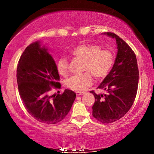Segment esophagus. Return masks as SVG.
Listing matches in <instances>:
<instances>
[{
  "mask_svg": "<svg viewBox=\"0 0 154 154\" xmlns=\"http://www.w3.org/2000/svg\"><path fill=\"white\" fill-rule=\"evenodd\" d=\"M84 94V93L83 92H81V91H77L76 92V95H83Z\"/></svg>",
  "mask_w": 154,
  "mask_h": 154,
  "instance_id": "34e87169",
  "label": "esophagus"
}]
</instances>
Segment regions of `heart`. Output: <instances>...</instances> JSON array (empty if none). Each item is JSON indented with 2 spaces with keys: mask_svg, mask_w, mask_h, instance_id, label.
Listing matches in <instances>:
<instances>
[{
  "mask_svg": "<svg viewBox=\"0 0 154 154\" xmlns=\"http://www.w3.org/2000/svg\"><path fill=\"white\" fill-rule=\"evenodd\" d=\"M73 57L82 60V75H74L68 79L65 85L76 91H83L93 82V75L95 78H103L110 72L114 62V56L109 49H101L95 44H80L70 51ZM60 75L66 77L69 73V63L65 58H60L56 63Z\"/></svg>",
  "mask_w": 154,
  "mask_h": 154,
  "instance_id": "b5f03b06",
  "label": "heart"
}]
</instances>
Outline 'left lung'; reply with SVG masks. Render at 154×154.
<instances>
[{
	"instance_id": "obj_1",
	"label": "left lung",
	"mask_w": 154,
	"mask_h": 154,
	"mask_svg": "<svg viewBox=\"0 0 154 154\" xmlns=\"http://www.w3.org/2000/svg\"><path fill=\"white\" fill-rule=\"evenodd\" d=\"M105 35L116 40L117 54L112 69L98 88L106 94L95 96L93 116L102 123H111L119 119L130 110L135 101L138 87L139 71L136 56L132 48L113 32Z\"/></svg>"
}]
</instances>
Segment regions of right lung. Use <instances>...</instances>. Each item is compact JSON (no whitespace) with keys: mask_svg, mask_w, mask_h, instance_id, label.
Wrapping results in <instances>:
<instances>
[{"mask_svg":"<svg viewBox=\"0 0 154 154\" xmlns=\"http://www.w3.org/2000/svg\"><path fill=\"white\" fill-rule=\"evenodd\" d=\"M19 95L26 111L40 122H60L69 112L76 94L66 89L61 94L51 95L54 87L61 88L55 61L45 47L35 42L26 48L17 70Z\"/></svg>","mask_w":154,"mask_h":154,"instance_id":"add662e5","label":"right lung"}]
</instances>
